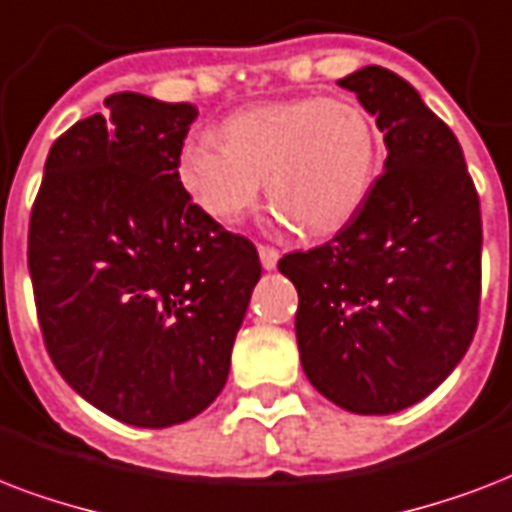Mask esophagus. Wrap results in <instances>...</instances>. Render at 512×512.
<instances>
[{"label": "esophagus", "mask_w": 512, "mask_h": 512, "mask_svg": "<svg viewBox=\"0 0 512 512\" xmlns=\"http://www.w3.org/2000/svg\"><path fill=\"white\" fill-rule=\"evenodd\" d=\"M259 259H261V267L264 269H275L277 259H280V253H277L275 248H269V245H259Z\"/></svg>", "instance_id": "34e87169"}]
</instances>
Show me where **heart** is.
Listing matches in <instances>:
<instances>
[{"mask_svg": "<svg viewBox=\"0 0 512 512\" xmlns=\"http://www.w3.org/2000/svg\"><path fill=\"white\" fill-rule=\"evenodd\" d=\"M221 138H189L176 162L189 200L221 224L243 219L267 178L275 224L331 235L363 208L382 162L376 120L350 95L248 106Z\"/></svg>", "mask_w": 512, "mask_h": 512, "instance_id": "b5f03b06", "label": "heart"}]
</instances>
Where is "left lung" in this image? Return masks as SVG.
Segmentation results:
<instances>
[{
	"label": "left lung",
	"instance_id": "8db88e82",
	"mask_svg": "<svg viewBox=\"0 0 512 512\" xmlns=\"http://www.w3.org/2000/svg\"><path fill=\"white\" fill-rule=\"evenodd\" d=\"M376 117L387 160L334 240L277 261L299 291L304 374L352 414H395L465 358L481 304V202L465 154L395 71L339 79Z\"/></svg>",
	"mask_w": 512,
	"mask_h": 512
}]
</instances>
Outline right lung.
<instances>
[{"label": "right lung", "mask_w": 512, "mask_h": 512, "mask_svg": "<svg viewBox=\"0 0 512 512\" xmlns=\"http://www.w3.org/2000/svg\"><path fill=\"white\" fill-rule=\"evenodd\" d=\"M104 106L55 141L31 208L39 328L87 403L125 425H181L227 384L261 261L178 184L192 104L114 93Z\"/></svg>", "instance_id": "obj_1"}]
</instances>
